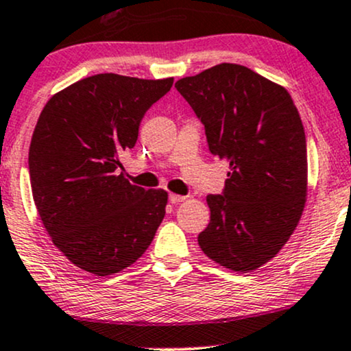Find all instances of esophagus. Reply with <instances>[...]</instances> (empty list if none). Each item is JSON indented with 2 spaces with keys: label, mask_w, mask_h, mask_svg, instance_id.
<instances>
[{
  "label": "esophagus",
  "mask_w": 351,
  "mask_h": 351,
  "mask_svg": "<svg viewBox=\"0 0 351 351\" xmlns=\"http://www.w3.org/2000/svg\"><path fill=\"white\" fill-rule=\"evenodd\" d=\"M168 198H170V203H173V204H178V203H183V201L186 199V196L176 195V193H170V196H168Z\"/></svg>",
  "instance_id": "1"
}]
</instances>
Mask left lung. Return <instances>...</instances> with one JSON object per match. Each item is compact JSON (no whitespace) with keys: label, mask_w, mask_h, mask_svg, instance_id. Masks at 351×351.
<instances>
[{"label":"left lung","mask_w":351,"mask_h":351,"mask_svg":"<svg viewBox=\"0 0 351 351\" xmlns=\"http://www.w3.org/2000/svg\"><path fill=\"white\" fill-rule=\"evenodd\" d=\"M206 130L209 152L229 163L223 195H209L198 244L211 261L251 272L276 257L307 199V142L287 90L223 62L175 84Z\"/></svg>","instance_id":"1"}]
</instances>
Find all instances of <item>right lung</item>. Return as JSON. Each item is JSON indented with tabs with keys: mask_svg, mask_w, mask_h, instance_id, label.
Returning a JSON list of instances; mask_svg holds the SVG:
<instances>
[{
	"mask_svg": "<svg viewBox=\"0 0 351 351\" xmlns=\"http://www.w3.org/2000/svg\"><path fill=\"white\" fill-rule=\"evenodd\" d=\"M173 77L97 74L54 94L29 145L33 199L52 243L72 264L114 276L147 251L165 217L168 193L143 189L119 168L134 148L145 112Z\"/></svg>",
	"mask_w": 351,
	"mask_h": 351,
	"instance_id": "right-lung-1",
	"label": "right lung"
}]
</instances>
